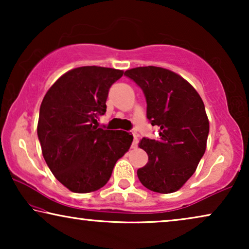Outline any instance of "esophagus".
<instances>
[{"label":"esophagus","mask_w":249,"mask_h":249,"mask_svg":"<svg viewBox=\"0 0 249 249\" xmlns=\"http://www.w3.org/2000/svg\"><path fill=\"white\" fill-rule=\"evenodd\" d=\"M132 136H134V141H132V147L136 148L138 145V136L136 132H132Z\"/></svg>","instance_id":"obj_1"}]
</instances>
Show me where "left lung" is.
Returning a JSON list of instances; mask_svg holds the SVG:
<instances>
[{"label":"left lung","instance_id":"1","mask_svg":"<svg viewBox=\"0 0 249 249\" xmlns=\"http://www.w3.org/2000/svg\"><path fill=\"white\" fill-rule=\"evenodd\" d=\"M144 91L147 119L159 138H142L138 146L148 162L137 170L139 181L155 193L179 190L196 171L206 149L210 122L199 94L186 79L160 67H138L124 72Z\"/></svg>","mask_w":249,"mask_h":249}]
</instances>
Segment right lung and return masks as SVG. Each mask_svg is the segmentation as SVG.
<instances>
[{
  "instance_id": "obj_1",
  "label": "right lung",
  "mask_w": 249,
  "mask_h": 249,
  "mask_svg": "<svg viewBox=\"0 0 249 249\" xmlns=\"http://www.w3.org/2000/svg\"><path fill=\"white\" fill-rule=\"evenodd\" d=\"M122 70L87 66L69 70L54 83L39 108L37 135L47 166L73 193L107 185L115 163L132 142L124 130L94 125L107 112L108 89Z\"/></svg>"
}]
</instances>
